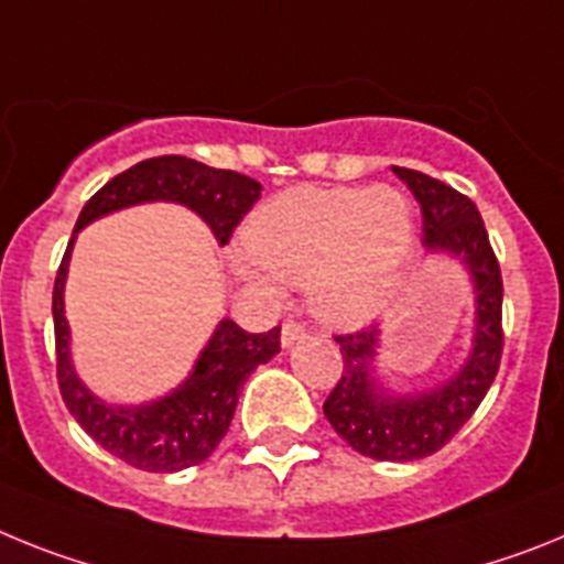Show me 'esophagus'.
Listing matches in <instances>:
<instances>
[{"label": "esophagus", "mask_w": 564, "mask_h": 564, "mask_svg": "<svg viewBox=\"0 0 564 564\" xmlns=\"http://www.w3.org/2000/svg\"><path fill=\"white\" fill-rule=\"evenodd\" d=\"M306 335H310V329H306L301 321H286L281 329V343L283 346H292V343L303 340Z\"/></svg>", "instance_id": "34e87169"}]
</instances>
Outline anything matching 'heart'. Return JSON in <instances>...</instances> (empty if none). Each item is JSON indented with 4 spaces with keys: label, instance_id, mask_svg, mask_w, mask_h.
Returning <instances> with one entry per match:
<instances>
[{
    "label": "heart",
    "instance_id": "heart-1",
    "mask_svg": "<svg viewBox=\"0 0 564 564\" xmlns=\"http://www.w3.org/2000/svg\"><path fill=\"white\" fill-rule=\"evenodd\" d=\"M414 258V218L394 187H292L254 209L232 267L263 295L306 281L317 317L371 321L398 295Z\"/></svg>",
    "mask_w": 564,
    "mask_h": 564
}]
</instances>
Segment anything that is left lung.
Segmentation results:
<instances>
[{
	"label": "left lung",
	"mask_w": 564,
	"mask_h": 564,
	"mask_svg": "<svg viewBox=\"0 0 564 564\" xmlns=\"http://www.w3.org/2000/svg\"><path fill=\"white\" fill-rule=\"evenodd\" d=\"M394 173L420 200L425 247L457 254L471 272L477 295L474 349L468 364L448 383L420 394L391 398L375 383L369 371L377 349L375 326L335 335L340 343L343 371L323 403V414L332 429L364 457L411 463L440 452L468 423L491 389L506 346L502 272L488 241L482 215L468 195L409 166H394Z\"/></svg>",
	"instance_id": "8db88e82"
}]
</instances>
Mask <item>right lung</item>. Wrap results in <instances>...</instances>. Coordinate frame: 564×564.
<instances>
[{
	"label": "right lung",
	"mask_w": 564,
	"mask_h": 564,
	"mask_svg": "<svg viewBox=\"0 0 564 564\" xmlns=\"http://www.w3.org/2000/svg\"><path fill=\"white\" fill-rule=\"evenodd\" d=\"M261 189L249 175L215 170L187 155H159L107 181L78 215L53 283L56 380L76 423L121 463L153 474H173L204 463L227 434L247 377L281 351V326L252 335L235 321H221L207 349L200 351L193 375L170 398L135 409L101 403L82 386L67 349L70 329L65 321V278L76 232L101 215L141 200H175L195 209L224 247L254 200L261 198Z\"/></svg>",
	"instance_id": "1"
}]
</instances>
